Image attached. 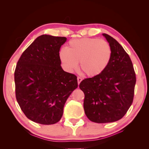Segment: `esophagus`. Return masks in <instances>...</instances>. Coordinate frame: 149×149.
Returning <instances> with one entry per match:
<instances>
[{"label": "esophagus", "instance_id": "esophagus-1", "mask_svg": "<svg viewBox=\"0 0 149 149\" xmlns=\"http://www.w3.org/2000/svg\"><path fill=\"white\" fill-rule=\"evenodd\" d=\"M82 78L81 77H77V83H78V84L79 85V84H80V83L82 81Z\"/></svg>", "mask_w": 149, "mask_h": 149}]
</instances>
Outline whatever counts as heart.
<instances>
[{
  "label": "heart",
  "instance_id": "b5f03b06",
  "mask_svg": "<svg viewBox=\"0 0 149 149\" xmlns=\"http://www.w3.org/2000/svg\"><path fill=\"white\" fill-rule=\"evenodd\" d=\"M59 59L66 70L73 72L80 68L89 77L99 75L108 66L112 58V50L104 40L84 38L72 40L66 49L60 50Z\"/></svg>",
  "mask_w": 149,
  "mask_h": 149
}]
</instances>
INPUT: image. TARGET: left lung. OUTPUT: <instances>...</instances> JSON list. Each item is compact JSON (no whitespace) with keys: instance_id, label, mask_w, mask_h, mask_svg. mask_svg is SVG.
<instances>
[{"instance_id":"obj_1","label":"left lung","mask_w":149,"mask_h":149,"mask_svg":"<svg viewBox=\"0 0 149 149\" xmlns=\"http://www.w3.org/2000/svg\"><path fill=\"white\" fill-rule=\"evenodd\" d=\"M112 50V58L102 74L84 79L79 84L84 93V109L95 123L116 122L124 116L133 101L136 74L130 57L122 45L104 33Z\"/></svg>"}]
</instances>
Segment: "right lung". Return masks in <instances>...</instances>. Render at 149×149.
<instances>
[{
    "label": "right lung",
    "instance_id": "add662e5",
    "mask_svg": "<svg viewBox=\"0 0 149 149\" xmlns=\"http://www.w3.org/2000/svg\"><path fill=\"white\" fill-rule=\"evenodd\" d=\"M65 37L40 36L22 53L15 71L16 99L32 121L58 122L70 95L78 86L76 75L61 66L59 52Z\"/></svg>",
    "mask_w": 149,
    "mask_h": 149
}]
</instances>
